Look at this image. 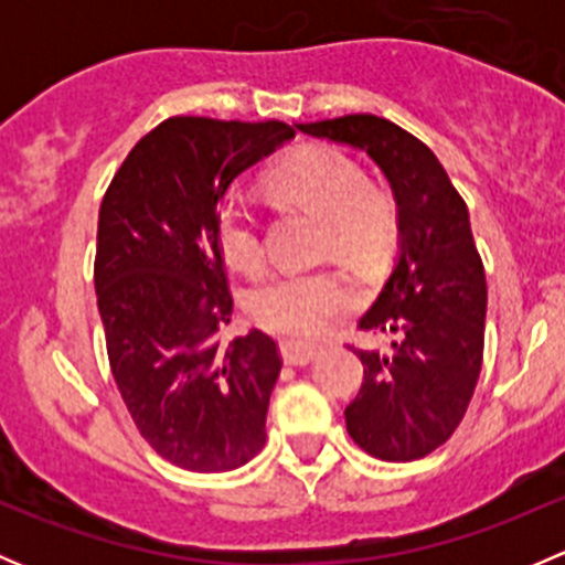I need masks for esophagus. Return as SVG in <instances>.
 <instances>
[{
	"label": "esophagus",
	"mask_w": 565,
	"mask_h": 565,
	"mask_svg": "<svg viewBox=\"0 0 565 565\" xmlns=\"http://www.w3.org/2000/svg\"><path fill=\"white\" fill-rule=\"evenodd\" d=\"M281 355L289 366H306L319 355V347L317 344H303V341H292V339H284L281 341Z\"/></svg>",
	"instance_id": "obj_1"
}]
</instances>
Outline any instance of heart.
<instances>
[{
	"label": "heart",
	"mask_w": 565,
	"mask_h": 565,
	"mask_svg": "<svg viewBox=\"0 0 565 565\" xmlns=\"http://www.w3.org/2000/svg\"><path fill=\"white\" fill-rule=\"evenodd\" d=\"M270 193L322 218V254L358 267H372L396 243L398 207L385 188L366 180L363 169L333 147H303L270 174ZM215 243L226 265L254 273L265 265L254 215L241 196L221 202ZM355 306V284L335 267L276 273L250 292V317L276 333L317 335Z\"/></svg>",
	"instance_id": "heart-1"
}]
</instances>
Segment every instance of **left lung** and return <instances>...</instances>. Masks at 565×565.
<instances>
[{
  "label": "left lung",
  "mask_w": 565,
  "mask_h": 565,
  "mask_svg": "<svg viewBox=\"0 0 565 565\" xmlns=\"http://www.w3.org/2000/svg\"><path fill=\"white\" fill-rule=\"evenodd\" d=\"M315 139L366 152L398 207V259L358 328L393 333L391 352L355 350L363 385L344 418L372 457L413 461L461 424L483 361L487 276L465 199L435 152L374 114L298 125Z\"/></svg>",
  "instance_id": "left-lung-1"
}]
</instances>
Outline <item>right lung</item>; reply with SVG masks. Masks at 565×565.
<instances>
[{"instance_id":"obj_1","label":"right lung","mask_w":565,"mask_h":565,"mask_svg":"<svg viewBox=\"0 0 565 565\" xmlns=\"http://www.w3.org/2000/svg\"><path fill=\"white\" fill-rule=\"evenodd\" d=\"M292 136L278 119L169 117L100 202L95 292L114 383L141 437L182 470H235L265 446L281 355L262 330L221 341L232 295L215 213Z\"/></svg>"}]
</instances>
